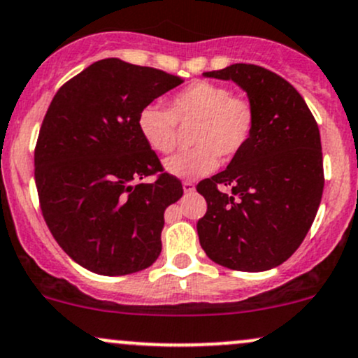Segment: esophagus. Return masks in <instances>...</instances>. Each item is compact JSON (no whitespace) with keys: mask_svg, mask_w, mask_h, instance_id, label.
<instances>
[{"mask_svg":"<svg viewBox=\"0 0 358 358\" xmlns=\"http://www.w3.org/2000/svg\"><path fill=\"white\" fill-rule=\"evenodd\" d=\"M182 185H183V190H185V194H190V192L195 190L194 183H192V182H183Z\"/></svg>","mask_w":358,"mask_h":358,"instance_id":"obj_1","label":"esophagus"}]
</instances>
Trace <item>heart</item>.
<instances>
[{"label":"heart","mask_w":358,"mask_h":358,"mask_svg":"<svg viewBox=\"0 0 358 358\" xmlns=\"http://www.w3.org/2000/svg\"><path fill=\"white\" fill-rule=\"evenodd\" d=\"M178 124H195L194 149L164 161V170L176 178H199L217 166L219 158L233 159L248 144L257 124L253 103L233 95L227 86L195 81L171 98V108L149 103L137 115L141 136L155 151H175Z\"/></svg>","instance_id":"1"}]
</instances>
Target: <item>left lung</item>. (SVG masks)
Returning <instances> with one entry per match:
<instances>
[{"label": "left lung", "instance_id": "1", "mask_svg": "<svg viewBox=\"0 0 358 358\" xmlns=\"http://www.w3.org/2000/svg\"><path fill=\"white\" fill-rule=\"evenodd\" d=\"M203 76L246 92L257 124L226 170L197 185L207 202L200 246L231 270L265 272L292 257L316 217L324 187L320 129L299 92L272 71L231 64Z\"/></svg>", "mask_w": 358, "mask_h": 358}]
</instances>
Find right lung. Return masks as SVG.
<instances>
[{
	"instance_id": "add662e5",
	"label": "right lung",
	"mask_w": 358,
	"mask_h": 358,
	"mask_svg": "<svg viewBox=\"0 0 358 358\" xmlns=\"http://www.w3.org/2000/svg\"><path fill=\"white\" fill-rule=\"evenodd\" d=\"M175 74L117 57L93 62L50 101L37 146L35 185L62 250L98 275L148 268L161 253L164 210L183 195L141 136V108L182 85Z\"/></svg>"
}]
</instances>
